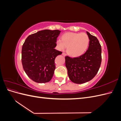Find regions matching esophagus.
I'll list each match as a JSON object with an SVG mask.
<instances>
[{
  "label": "esophagus",
  "instance_id": "obj_1",
  "mask_svg": "<svg viewBox=\"0 0 121 121\" xmlns=\"http://www.w3.org/2000/svg\"><path fill=\"white\" fill-rule=\"evenodd\" d=\"M62 54H63L64 56H66V55H67L66 53H64V52H63V53H62Z\"/></svg>",
  "mask_w": 121,
  "mask_h": 121
}]
</instances>
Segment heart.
<instances>
[{"label": "heart", "mask_w": 121, "mask_h": 121, "mask_svg": "<svg viewBox=\"0 0 121 121\" xmlns=\"http://www.w3.org/2000/svg\"><path fill=\"white\" fill-rule=\"evenodd\" d=\"M89 38L85 33L69 32L64 34L56 41L58 48L64 50L67 47V52L71 56L77 57L85 52L89 45Z\"/></svg>", "instance_id": "heart-1"}]
</instances>
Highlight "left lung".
<instances>
[{"label":"left lung","instance_id":"left-lung-1","mask_svg":"<svg viewBox=\"0 0 121 121\" xmlns=\"http://www.w3.org/2000/svg\"><path fill=\"white\" fill-rule=\"evenodd\" d=\"M87 34L90 40L86 52L78 57H65L69 77L76 84H83L92 80L97 74L101 63V47L99 42L95 36L88 32Z\"/></svg>","mask_w":121,"mask_h":121}]
</instances>
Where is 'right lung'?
<instances>
[{"label":"right lung","mask_w":121,"mask_h":121,"mask_svg":"<svg viewBox=\"0 0 121 121\" xmlns=\"http://www.w3.org/2000/svg\"><path fill=\"white\" fill-rule=\"evenodd\" d=\"M60 31L44 30L29 35L22 49V63L27 76L35 82L50 81L56 69L54 60L62 53L54 49Z\"/></svg>","instance_id":"1"}]
</instances>
